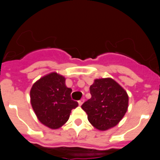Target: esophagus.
<instances>
[{
  "label": "esophagus",
  "mask_w": 160,
  "mask_h": 160,
  "mask_svg": "<svg viewBox=\"0 0 160 160\" xmlns=\"http://www.w3.org/2000/svg\"><path fill=\"white\" fill-rule=\"evenodd\" d=\"M83 102H84V99H81V100H79L78 101V104H79V106H82V103H83Z\"/></svg>",
  "instance_id": "esophagus-1"
}]
</instances>
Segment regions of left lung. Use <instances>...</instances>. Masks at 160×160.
Masks as SVG:
<instances>
[{"instance_id": "left-lung-1", "label": "left lung", "mask_w": 160, "mask_h": 160, "mask_svg": "<svg viewBox=\"0 0 160 160\" xmlns=\"http://www.w3.org/2000/svg\"><path fill=\"white\" fill-rule=\"evenodd\" d=\"M90 90L91 98L82 105L89 122L99 131L115 127L128 111L127 91L110 78L95 79Z\"/></svg>"}]
</instances>
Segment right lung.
<instances>
[{
	"label": "right lung",
	"mask_w": 160,
	"mask_h": 160,
	"mask_svg": "<svg viewBox=\"0 0 160 160\" xmlns=\"http://www.w3.org/2000/svg\"><path fill=\"white\" fill-rule=\"evenodd\" d=\"M65 82L63 76L53 72L38 80L30 90L31 105L38 120L51 129L64 125L78 106L71 99L72 90Z\"/></svg>",
	"instance_id": "add662e5"
}]
</instances>
